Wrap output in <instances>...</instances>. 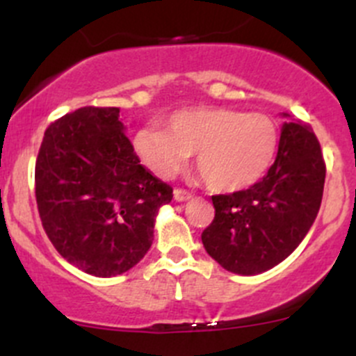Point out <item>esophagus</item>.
Wrapping results in <instances>:
<instances>
[{
  "mask_svg": "<svg viewBox=\"0 0 356 356\" xmlns=\"http://www.w3.org/2000/svg\"><path fill=\"white\" fill-rule=\"evenodd\" d=\"M193 198V195L189 191H186V189H175L174 191V200L175 201H179V203H181V201H188V200H191Z\"/></svg>",
  "mask_w": 356,
  "mask_h": 356,
  "instance_id": "esophagus-1",
  "label": "esophagus"
}]
</instances>
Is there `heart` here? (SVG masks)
Masks as SVG:
<instances>
[{
    "label": "heart",
    "mask_w": 356,
    "mask_h": 356,
    "mask_svg": "<svg viewBox=\"0 0 356 356\" xmlns=\"http://www.w3.org/2000/svg\"><path fill=\"white\" fill-rule=\"evenodd\" d=\"M277 145L270 117L231 108L179 110L168 117L167 131L143 127L134 136L139 160L158 177H174L196 153L201 179L220 193L257 184L270 168Z\"/></svg>",
    "instance_id": "obj_1"
}]
</instances>
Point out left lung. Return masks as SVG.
Wrapping results in <instances>:
<instances>
[{
    "mask_svg": "<svg viewBox=\"0 0 356 356\" xmlns=\"http://www.w3.org/2000/svg\"><path fill=\"white\" fill-rule=\"evenodd\" d=\"M324 182L317 136L303 122H286L267 175L245 191L211 196L215 217L201 234L204 250L234 274L254 275L275 267L310 231Z\"/></svg>",
    "mask_w": 356,
    "mask_h": 356,
    "instance_id": "obj_1",
    "label": "left lung"
}]
</instances>
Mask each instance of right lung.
<instances>
[{"mask_svg":"<svg viewBox=\"0 0 356 356\" xmlns=\"http://www.w3.org/2000/svg\"><path fill=\"white\" fill-rule=\"evenodd\" d=\"M115 106H84L44 132L35 201L49 241L86 274L111 277L148 253L172 188L146 170Z\"/></svg>","mask_w":356,"mask_h":356,"instance_id":"add662e5","label":"right lung"}]
</instances>
